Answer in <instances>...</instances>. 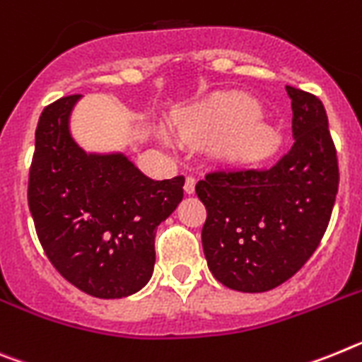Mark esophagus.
<instances>
[{"mask_svg":"<svg viewBox=\"0 0 362 362\" xmlns=\"http://www.w3.org/2000/svg\"><path fill=\"white\" fill-rule=\"evenodd\" d=\"M194 184H197V180H194L193 177L185 178V184H184V191H185V193L193 194L194 193Z\"/></svg>","mask_w":362,"mask_h":362,"instance_id":"obj_1","label":"esophagus"}]
</instances>
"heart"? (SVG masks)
Listing matches in <instances>:
<instances>
[{"label":"heart","instance_id":"obj_1","mask_svg":"<svg viewBox=\"0 0 362 362\" xmlns=\"http://www.w3.org/2000/svg\"><path fill=\"white\" fill-rule=\"evenodd\" d=\"M178 133L185 138L224 136L229 158L257 162L275 147V129L259 115V107L246 96H228L209 109H193L177 122Z\"/></svg>","mask_w":362,"mask_h":362}]
</instances>
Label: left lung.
<instances>
[{
    "label": "left lung",
    "instance_id": "8db88e82",
    "mask_svg": "<svg viewBox=\"0 0 362 362\" xmlns=\"http://www.w3.org/2000/svg\"><path fill=\"white\" fill-rule=\"evenodd\" d=\"M291 149L272 168L216 169L197 184L207 209L202 247L216 281L244 293L281 286L313 255L328 228L339 165L317 96L286 86Z\"/></svg>",
    "mask_w": 362,
    "mask_h": 362
}]
</instances>
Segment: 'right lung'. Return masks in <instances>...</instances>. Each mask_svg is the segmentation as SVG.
I'll return each mask as SVG.
<instances>
[{
  "instance_id": "1",
  "label": "right lung",
  "mask_w": 362,
  "mask_h": 362,
  "mask_svg": "<svg viewBox=\"0 0 362 362\" xmlns=\"http://www.w3.org/2000/svg\"><path fill=\"white\" fill-rule=\"evenodd\" d=\"M81 94L43 109L29 175V207L47 257L98 298L140 291L155 268V235L184 199V177L153 180L124 153H87L71 134Z\"/></svg>"
}]
</instances>
